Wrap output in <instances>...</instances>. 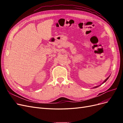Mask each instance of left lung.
Segmentation results:
<instances>
[{"instance_id":"1","label":"left lung","mask_w":123,"mask_h":123,"mask_svg":"<svg viewBox=\"0 0 123 123\" xmlns=\"http://www.w3.org/2000/svg\"><path fill=\"white\" fill-rule=\"evenodd\" d=\"M109 76L108 77H107V79H106V80H105V81H104V82H103V83H105V82H106V81L107 80L109 79ZM98 87V86H96V87H94V88H97V87Z\"/></svg>"}]
</instances>
